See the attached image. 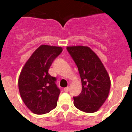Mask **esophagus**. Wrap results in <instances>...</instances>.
<instances>
[{"label": "esophagus", "instance_id": "obj_1", "mask_svg": "<svg viewBox=\"0 0 132 132\" xmlns=\"http://www.w3.org/2000/svg\"><path fill=\"white\" fill-rule=\"evenodd\" d=\"M64 91L66 92V93H68L69 92V87H66V88H64Z\"/></svg>", "mask_w": 132, "mask_h": 132}]
</instances>
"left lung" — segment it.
<instances>
[{"label":"left lung","mask_w":132,"mask_h":132,"mask_svg":"<svg viewBox=\"0 0 132 132\" xmlns=\"http://www.w3.org/2000/svg\"><path fill=\"white\" fill-rule=\"evenodd\" d=\"M67 50L77 65L82 91L73 97L75 106L85 112L98 111L108 96L110 79L97 55L87 46H69Z\"/></svg>","instance_id":"8db88e82"}]
</instances>
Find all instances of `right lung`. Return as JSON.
Listing matches in <instances>:
<instances>
[{"label": "right lung", "instance_id": "add662e5", "mask_svg": "<svg viewBox=\"0 0 132 132\" xmlns=\"http://www.w3.org/2000/svg\"><path fill=\"white\" fill-rule=\"evenodd\" d=\"M62 47L42 45L24 65L18 79V88L23 102L36 114L50 112L57 106L60 90L55 77L48 73L52 63Z\"/></svg>", "mask_w": 132, "mask_h": 132}]
</instances>
